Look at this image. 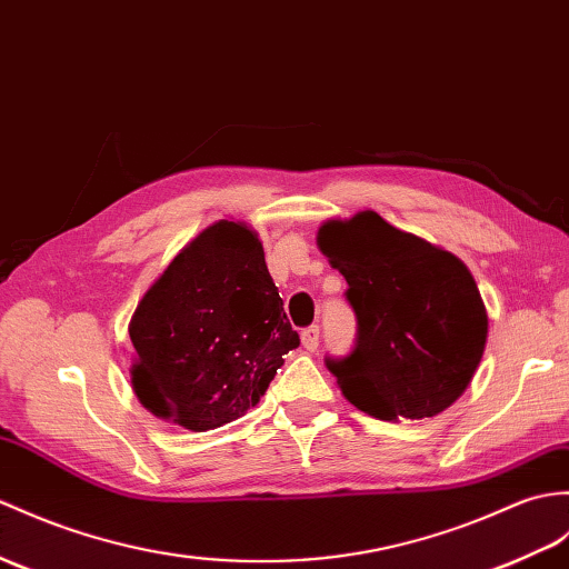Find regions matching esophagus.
I'll return each instance as SVG.
<instances>
[{"mask_svg": "<svg viewBox=\"0 0 569 569\" xmlns=\"http://www.w3.org/2000/svg\"><path fill=\"white\" fill-rule=\"evenodd\" d=\"M300 341H302V347H306L308 351H315L317 347H320V327L312 325L308 329H302Z\"/></svg>", "mask_w": 569, "mask_h": 569, "instance_id": "esophagus-1", "label": "esophagus"}]
</instances>
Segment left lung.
<instances>
[{"label": "left lung", "instance_id": "1", "mask_svg": "<svg viewBox=\"0 0 569 569\" xmlns=\"http://www.w3.org/2000/svg\"><path fill=\"white\" fill-rule=\"evenodd\" d=\"M317 244L347 279L359 325L351 353L325 359L345 398L382 421L451 407L487 341L485 302L466 263L373 210L327 220Z\"/></svg>", "mask_w": 569, "mask_h": 569}]
</instances>
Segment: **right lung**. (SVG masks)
Instances as JSON below:
<instances>
[{
    "label": "right lung",
    "instance_id": "obj_1",
    "mask_svg": "<svg viewBox=\"0 0 569 569\" xmlns=\"http://www.w3.org/2000/svg\"><path fill=\"white\" fill-rule=\"evenodd\" d=\"M128 332L138 400L191 431L247 415L300 345L257 232L232 220L213 222L171 259Z\"/></svg>",
    "mask_w": 569,
    "mask_h": 569
}]
</instances>
